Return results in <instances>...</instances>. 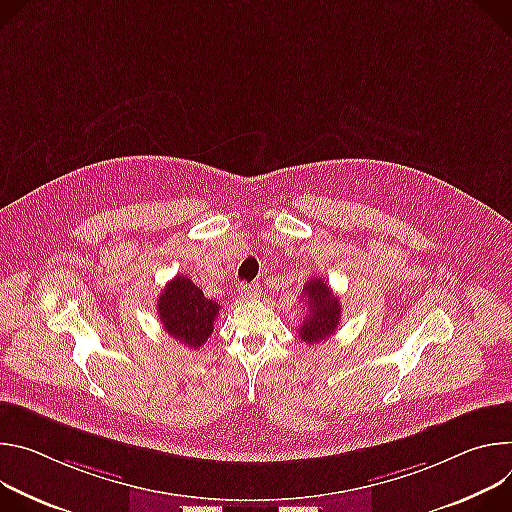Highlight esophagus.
Segmentation results:
<instances>
[{"label": "esophagus", "mask_w": 512, "mask_h": 512, "mask_svg": "<svg viewBox=\"0 0 512 512\" xmlns=\"http://www.w3.org/2000/svg\"><path fill=\"white\" fill-rule=\"evenodd\" d=\"M238 293H240V297L246 301V299H256V297H260V287L258 285H240V289H238Z\"/></svg>", "instance_id": "obj_1"}]
</instances>
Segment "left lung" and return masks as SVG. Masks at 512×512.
<instances>
[{
  "mask_svg": "<svg viewBox=\"0 0 512 512\" xmlns=\"http://www.w3.org/2000/svg\"><path fill=\"white\" fill-rule=\"evenodd\" d=\"M305 317L299 327L301 342L313 346L329 339L342 319V305L339 297L333 295L329 282L325 278H309L303 287L301 297Z\"/></svg>",
  "mask_w": 512,
  "mask_h": 512,
  "instance_id": "obj_1",
  "label": "left lung"
}]
</instances>
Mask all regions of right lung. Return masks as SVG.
I'll use <instances>...</instances> for the list:
<instances>
[{
	"instance_id": "1",
	"label": "right lung",
	"mask_w": 512,
	"mask_h": 512,
	"mask_svg": "<svg viewBox=\"0 0 512 512\" xmlns=\"http://www.w3.org/2000/svg\"><path fill=\"white\" fill-rule=\"evenodd\" d=\"M164 331L191 350H199L213 331L219 305L203 297V291L187 276H175L156 303Z\"/></svg>"
}]
</instances>
